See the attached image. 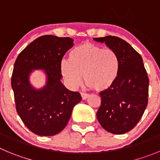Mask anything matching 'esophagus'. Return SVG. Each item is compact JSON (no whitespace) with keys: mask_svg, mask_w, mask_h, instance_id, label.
<instances>
[{"mask_svg":"<svg viewBox=\"0 0 160 160\" xmlns=\"http://www.w3.org/2000/svg\"><path fill=\"white\" fill-rule=\"evenodd\" d=\"M80 95H81L82 99H83V100H85V99H87V98H88V97H89V95H88V94L83 93V92H82V93L80 94Z\"/></svg>","mask_w":160,"mask_h":160,"instance_id":"esophagus-1","label":"esophagus"}]
</instances>
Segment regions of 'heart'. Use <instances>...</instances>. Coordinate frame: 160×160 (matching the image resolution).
<instances>
[{
    "label": "heart",
    "instance_id": "heart-1",
    "mask_svg": "<svg viewBox=\"0 0 160 160\" xmlns=\"http://www.w3.org/2000/svg\"><path fill=\"white\" fill-rule=\"evenodd\" d=\"M120 60L117 53L99 45L84 42L69 53V60H62L60 71L69 87L77 88L83 80L98 92L110 88L117 80Z\"/></svg>",
    "mask_w": 160,
    "mask_h": 160
}]
</instances>
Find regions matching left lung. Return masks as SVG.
I'll use <instances>...</instances> for the list:
<instances>
[{
  "instance_id": "obj_1",
  "label": "left lung",
  "mask_w": 160,
  "mask_h": 160,
  "mask_svg": "<svg viewBox=\"0 0 160 160\" xmlns=\"http://www.w3.org/2000/svg\"><path fill=\"white\" fill-rule=\"evenodd\" d=\"M117 53L120 69L111 87L99 93L101 105L97 118L102 127L114 134H124L135 127L148 105L149 80L143 59L125 40L115 36L93 38Z\"/></svg>"
}]
</instances>
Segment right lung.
Returning <instances> with one entry per match:
<instances>
[{"instance_id":"right-lung-1","label":"right lung","mask_w":160,"mask_h":160,"mask_svg":"<svg viewBox=\"0 0 160 160\" xmlns=\"http://www.w3.org/2000/svg\"><path fill=\"white\" fill-rule=\"evenodd\" d=\"M73 46V39L43 35L30 43L18 55L12 76L17 114L27 128L38 136H54L63 130L73 107L81 101L78 92H72L62 83L60 64ZM43 70L46 84L33 87L29 76Z\"/></svg>"}]
</instances>
